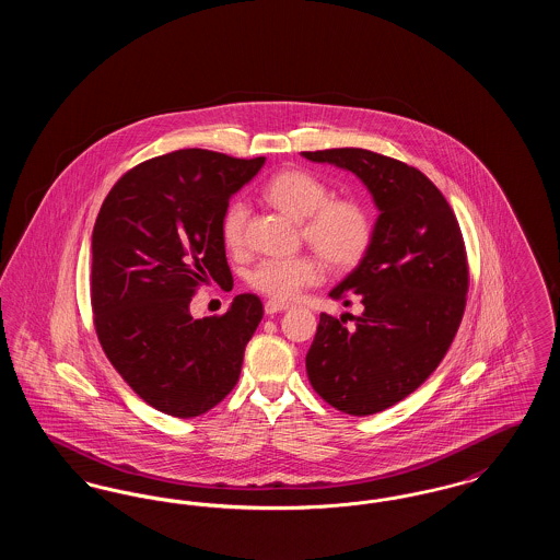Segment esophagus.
Instances as JSON below:
<instances>
[{"label":"esophagus","mask_w":560,"mask_h":560,"mask_svg":"<svg viewBox=\"0 0 560 560\" xmlns=\"http://www.w3.org/2000/svg\"><path fill=\"white\" fill-rule=\"evenodd\" d=\"M283 311H290V304H283V302H277V300H268L265 304L267 315H277V313H283Z\"/></svg>","instance_id":"obj_1"}]
</instances>
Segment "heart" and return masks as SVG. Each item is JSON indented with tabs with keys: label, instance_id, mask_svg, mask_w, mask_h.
I'll return each instance as SVG.
<instances>
[{
	"label": "heart",
	"instance_id": "heart-1",
	"mask_svg": "<svg viewBox=\"0 0 560 560\" xmlns=\"http://www.w3.org/2000/svg\"><path fill=\"white\" fill-rule=\"evenodd\" d=\"M268 201L302 222V235L334 267H350L363 258L372 243L370 213L354 201H329L331 190L317 176L288 170L268 180ZM247 203L235 199L222 215V240L229 249L240 252L245 241ZM319 262L311 256L267 258L247 272L252 290L272 300H293L319 281Z\"/></svg>",
	"mask_w": 560,
	"mask_h": 560
}]
</instances>
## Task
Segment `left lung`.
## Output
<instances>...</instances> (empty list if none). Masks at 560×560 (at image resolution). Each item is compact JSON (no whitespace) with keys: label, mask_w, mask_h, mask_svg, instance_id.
Segmentation results:
<instances>
[{"label":"left lung","mask_w":560,"mask_h":560,"mask_svg":"<svg viewBox=\"0 0 560 560\" xmlns=\"http://www.w3.org/2000/svg\"><path fill=\"white\" fill-rule=\"evenodd\" d=\"M304 160L352 172L377 218L359 265L329 295L354 293L359 317L320 315L306 354L313 388L350 416H372L411 395L436 370L466 306L468 267L450 203L427 176L365 149L306 151Z\"/></svg>","instance_id":"1"}]
</instances>
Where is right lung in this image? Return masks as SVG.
<instances>
[{
    "label": "right lung",
    "mask_w": 560,
    "mask_h": 560,
    "mask_svg": "<svg viewBox=\"0 0 560 560\" xmlns=\"http://www.w3.org/2000/svg\"><path fill=\"white\" fill-rule=\"evenodd\" d=\"M267 158L183 149L136 165L110 192L92 233V308L108 361L158 411L195 418L240 380L262 319L254 293L222 317L195 319L199 283L233 281L222 215Z\"/></svg>",
    "instance_id": "right-lung-1"
}]
</instances>
